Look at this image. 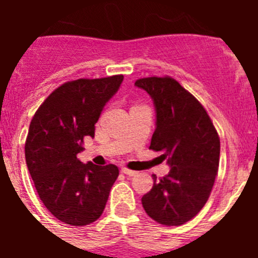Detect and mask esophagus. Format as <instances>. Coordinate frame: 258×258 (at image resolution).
Here are the masks:
<instances>
[{"label":"esophagus","instance_id":"34e87169","mask_svg":"<svg viewBox=\"0 0 258 258\" xmlns=\"http://www.w3.org/2000/svg\"><path fill=\"white\" fill-rule=\"evenodd\" d=\"M121 172L124 173L125 175H129V177H133V175L137 174V172H134V170H131V169H126V168H121Z\"/></svg>","mask_w":258,"mask_h":258}]
</instances>
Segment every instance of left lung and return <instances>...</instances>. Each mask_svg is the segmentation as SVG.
Returning a JSON list of instances; mask_svg holds the SVG:
<instances>
[{
	"mask_svg": "<svg viewBox=\"0 0 258 258\" xmlns=\"http://www.w3.org/2000/svg\"><path fill=\"white\" fill-rule=\"evenodd\" d=\"M136 86L151 97L156 127L150 149L161 151L170 166L143 195L142 206L152 220L179 226L200 212L211 195L220 163V138L197 98L170 77H146Z\"/></svg>",
	"mask_w": 258,
	"mask_h": 258,
	"instance_id": "left-lung-1",
	"label": "left lung"
}]
</instances>
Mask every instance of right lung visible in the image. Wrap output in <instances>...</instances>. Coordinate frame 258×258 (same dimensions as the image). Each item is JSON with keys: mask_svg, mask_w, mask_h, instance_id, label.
Instances as JSON below:
<instances>
[{"mask_svg": "<svg viewBox=\"0 0 258 258\" xmlns=\"http://www.w3.org/2000/svg\"><path fill=\"white\" fill-rule=\"evenodd\" d=\"M124 76L80 79L55 89L37 109L26 141V161L41 202L61 222L85 226L101 217L117 166L83 164L85 137L117 93Z\"/></svg>", "mask_w": 258, "mask_h": 258, "instance_id": "right-lung-1", "label": "right lung"}]
</instances>
